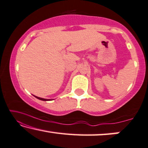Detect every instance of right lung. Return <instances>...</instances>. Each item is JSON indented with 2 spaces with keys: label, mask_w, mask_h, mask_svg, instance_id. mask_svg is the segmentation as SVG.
<instances>
[{
  "label": "right lung",
  "mask_w": 148,
  "mask_h": 148,
  "mask_svg": "<svg viewBox=\"0 0 148 148\" xmlns=\"http://www.w3.org/2000/svg\"><path fill=\"white\" fill-rule=\"evenodd\" d=\"M37 98V99H38L39 100H41V101H51L50 99H42V98H40V97H35Z\"/></svg>",
  "instance_id": "right-lung-1"
}]
</instances>
